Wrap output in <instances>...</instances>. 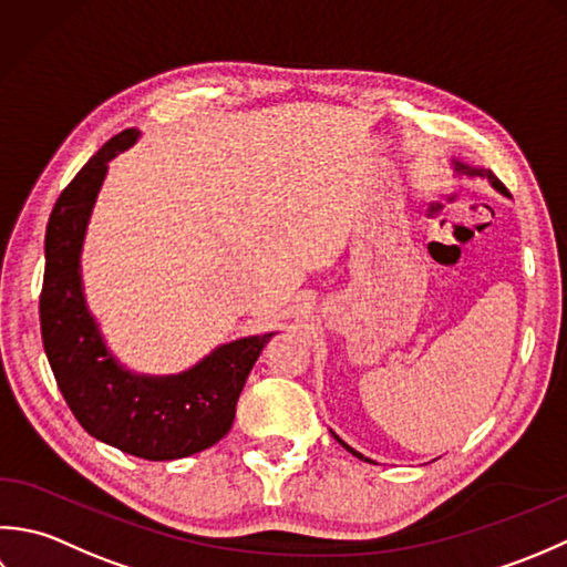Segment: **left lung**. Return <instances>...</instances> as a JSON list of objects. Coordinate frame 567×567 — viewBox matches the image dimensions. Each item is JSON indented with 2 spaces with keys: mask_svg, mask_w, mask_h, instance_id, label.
Returning a JSON list of instances; mask_svg holds the SVG:
<instances>
[{
  "mask_svg": "<svg viewBox=\"0 0 567 567\" xmlns=\"http://www.w3.org/2000/svg\"><path fill=\"white\" fill-rule=\"evenodd\" d=\"M453 168H455V173H460V176H470V178H475V176H480V178H487L489 183H492V188L494 190H499L502 195H509V190H506L504 188V183L499 181V178H496L494 176V173L492 171H484V168H475V166H467V164H462V161H457V158H453ZM332 433V431H330ZM332 437H334V441H338L344 450H348V453H352L354 457H360V460H364V462H372V460H369V457H364L362 453H357V450L354 447H350L348 443H344V441H340V437L338 435H334L332 433Z\"/></svg>",
  "mask_w": 567,
  "mask_h": 567,
  "instance_id": "left-lung-1",
  "label": "left lung"
}]
</instances>
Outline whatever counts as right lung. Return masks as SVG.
Segmentation results:
<instances>
[{"label":"right lung","mask_w":567,"mask_h":567,"mask_svg":"<svg viewBox=\"0 0 567 567\" xmlns=\"http://www.w3.org/2000/svg\"><path fill=\"white\" fill-rule=\"evenodd\" d=\"M126 130L92 156L55 200L45 227L41 338L58 389L83 429L144 460H178L233 429L237 399L276 332L219 344L181 374H134L110 352L83 293L80 254L110 161L136 142Z\"/></svg>","instance_id":"obj_1"}]
</instances>
